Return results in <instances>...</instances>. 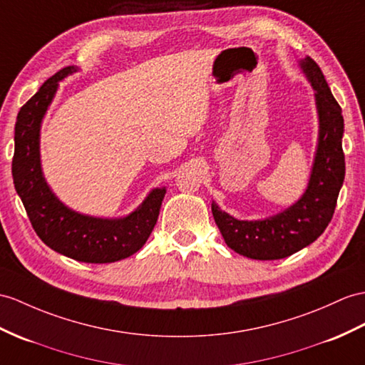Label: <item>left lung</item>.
<instances>
[{
	"instance_id": "8db88e82",
	"label": "left lung",
	"mask_w": 365,
	"mask_h": 365,
	"mask_svg": "<svg viewBox=\"0 0 365 365\" xmlns=\"http://www.w3.org/2000/svg\"><path fill=\"white\" fill-rule=\"evenodd\" d=\"M300 68L314 90L319 115L317 148L305 193L277 215L252 221L237 220L212 202L213 220L226 245L247 259H285L313 243L331 221L344 182L342 110L316 61L307 57Z\"/></svg>"
}]
</instances>
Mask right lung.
I'll return each instance as SVG.
<instances>
[{
  "instance_id": "right-lung-1",
  "label": "right lung",
  "mask_w": 365,
  "mask_h": 365,
  "mask_svg": "<svg viewBox=\"0 0 365 365\" xmlns=\"http://www.w3.org/2000/svg\"><path fill=\"white\" fill-rule=\"evenodd\" d=\"M66 66L44 82L16 115L12 176L15 190L41 242L58 254L85 263H113L138 252L158 221L165 187L153 189L123 218L83 215L61 202L44 180L40 163V127L58 82L77 73Z\"/></svg>"
}]
</instances>
